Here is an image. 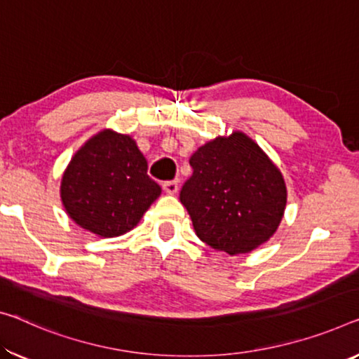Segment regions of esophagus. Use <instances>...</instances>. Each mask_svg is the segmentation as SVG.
<instances>
[{"mask_svg":"<svg viewBox=\"0 0 359 359\" xmlns=\"http://www.w3.org/2000/svg\"><path fill=\"white\" fill-rule=\"evenodd\" d=\"M180 189V183L178 180H173V181H165L163 183V191L167 192V194H176Z\"/></svg>","mask_w":359,"mask_h":359,"instance_id":"obj_1","label":"esophagus"}]
</instances>
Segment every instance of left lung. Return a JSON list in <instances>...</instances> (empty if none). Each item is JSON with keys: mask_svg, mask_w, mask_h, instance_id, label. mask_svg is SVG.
<instances>
[{"mask_svg": "<svg viewBox=\"0 0 359 359\" xmlns=\"http://www.w3.org/2000/svg\"><path fill=\"white\" fill-rule=\"evenodd\" d=\"M191 178L180 201L196 234L212 249L247 253L271 237L283 219L287 191L283 175L241 131L217 137L189 158Z\"/></svg>", "mask_w": 359, "mask_h": 359, "instance_id": "8db88e82", "label": "left lung"}]
</instances>
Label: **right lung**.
Returning <instances> with one entry per match:
<instances>
[{"mask_svg": "<svg viewBox=\"0 0 359 359\" xmlns=\"http://www.w3.org/2000/svg\"><path fill=\"white\" fill-rule=\"evenodd\" d=\"M161 192L136 142L110 130L93 136L72 157L60 184L69 217L102 237L133 229Z\"/></svg>", "mask_w": 359, "mask_h": 359, "instance_id": "right-lung-1", "label": "right lung"}]
</instances>
